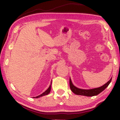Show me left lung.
Here are the masks:
<instances>
[{"label": "left lung", "mask_w": 120, "mask_h": 120, "mask_svg": "<svg viewBox=\"0 0 120 120\" xmlns=\"http://www.w3.org/2000/svg\"><path fill=\"white\" fill-rule=\"evenodd\" d=\"M111 81H112V78L108 81L107 83L103 85L102 86L99 87L95 88V89H88V90H86V89H79V88L75 87L73 84L70 78L69 79V85H70V88H71V91L73 93L75 94L76 95H83L86 96H96L100 94L101 92H102L103 90H104L106 88L108 87V86L111 83Z\"/></svg>", "instance_id": "1"}]
</instances>
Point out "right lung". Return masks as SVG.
<instances>
[{
    "label": "right lung",
    "instance_id": "add662e5",
    "mask_svg": "<svg viewBox=\"0 0 120 120\" xmlns=\"http://www.w3.org/2000/svg\"><path fill=\"white\" fill-rule=\"evenodd\" d=\"M51 83H52V82H51V85H49V87L48 88L47 90L45 91L44 93H43L42 94L36 96V97H33V98H40V97H42V96H45V95H48L50 93L51 91Z\"/></svg>",
    "mask_w": 120,
    "mask_h": 120
}]
</instances>
